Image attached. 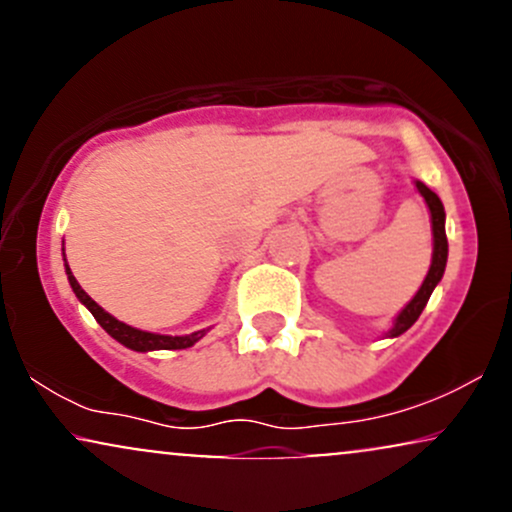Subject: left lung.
Returning <instances> with one entry per match:
<instances>
[{"mask_svg": "<svg viewBox=\"0 0 512 512\" xmlns=\"http://www.w3.org/2000/svg\"><path fill=\"white\" fill-rule=\"evenodd\" d=\"M416 190H419V195L424 197L426 207H428V214H431V231H433V255H431V267H428V274L424 279V284L419 286V291L414 293V298L404 305L402 310H399L395 320H392V327L385 332V337H399V334H404L409 330L411 325H414L416 320H419V315L424 313L428 298H431V293L436 286L440 284V279H443L445 274V264H448V238H445V209H443V202H440V197L436 195L433 190H428L421 180H414Z\"/></svg>", "mask_w": 512, "mask_h": 512, "instance_id": "8db88e82", "label": "left lung"}]
</instances>
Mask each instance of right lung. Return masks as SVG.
Returning a JSON list of instances; mask_svg holds the SVG:
<instances>
[{
	"mask_svg": "<svg viewBox=\"0 0 512 512\" xmlns=\"http://www.w3.org/2000/svg\"><path fill=\"white\" fill-rule=\"evenodd\" d=\"M62 257H64V243H62ZM64 269H67L69 286H72L74 296L79 298L81 305H86V308L91 310V315L96 317L98 325H101L103 330L115 339V342H120L122 346H127V349L142 351V354H146V351H161V349H187V346L197 344L199 339H202L204 334L211 330V327H204V330H197V332H192V334H182V337H178V334H175V337H173V334H158V332L137 330V327L125 325V322H120V320H117V317H113L110 313H105L101 305H98L91 296H88L84 289H81L79 281L74 279L72 269H69L67 257H64Z\"/></svg>",
	"mask_w": 512,
	"mask_h": 512,
	"instance_id": "obj_1",
	"label": "right lung"
}]
</instances>
